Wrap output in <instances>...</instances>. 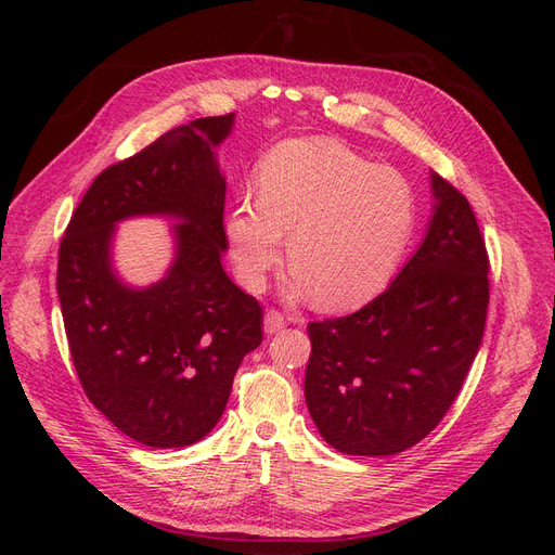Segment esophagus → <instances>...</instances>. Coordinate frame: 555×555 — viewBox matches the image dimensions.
Listing matches in <instances>:
<instances>
[{"label":"esophagus","instance_id":"1","mask_svg":"<svg viewBox=\"0 0 555 555\" xmlns=\"http://www.w3.org/2000/svg\"><path fill=\"white\" fill-rule=\"evenodd\" d=\"M284 326H287V317H284L280 310H268L266 314H263V331L266 333H278V331H282Z\"/></svg>","mask_w":555,"mask_h":555}]
</instances>
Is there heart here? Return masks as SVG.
<instances>
[{"label": "heart", "mask_w": 555, "mask_h": 555, "mask_svg": "<svg viewBox=\"0 0 555 555\" xmlns=\"http://www.w3.org/2000/svg\"><path fill=\"white\" fill-rule=\"evenodd\" d=\"M257 190L259 198L238 201L227 227L241 282L259 289L289 236L294 289L326 310L371 300L414 229L408 180L331 139L280 143L261 164Z\"/></svg>", "instance_id": "heart-1"}]
</instances>
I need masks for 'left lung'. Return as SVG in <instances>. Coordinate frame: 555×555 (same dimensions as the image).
<instances>
[{
	"instance_id": "1",
	"label": "left lung",
	"mask_w": 555,
	"mask_h": 555,
	"mask_svg": "<svg viewBox=\"0 0 555 555\" xmlns=\"http://www.w3.org/2000/svg\"><path fill=\"white\" fill-rule=\"evenodd\" d=\"M424 243L359 312L312 322L306 402L351 456H393L442 422L473 365L489 308V255L467 198L430 173Z\"/></svg>"
}]
</instances>
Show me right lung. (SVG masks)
<instances>
[{
  "instance_id": "1",
  "label": "right lung",
  "mask_w": 555,
  "mask_h": 555,
  "mask_svg": "<svg viewBox=\"0 0 555 555\" xmlns=\"http://www.w3.org/2000/svg\"><path fill=\"white\" fill-rule=\"evenodd\" d=\"M233 117H198L108 166L60 243L57 296L78 379L92 405L145 447L204 440L241 361L261 345V306L222 268L217 145ZM129 216L177 220L175 261L150 288H129L112 268L114 227Z\"/></svg>"
}]
</instances>
